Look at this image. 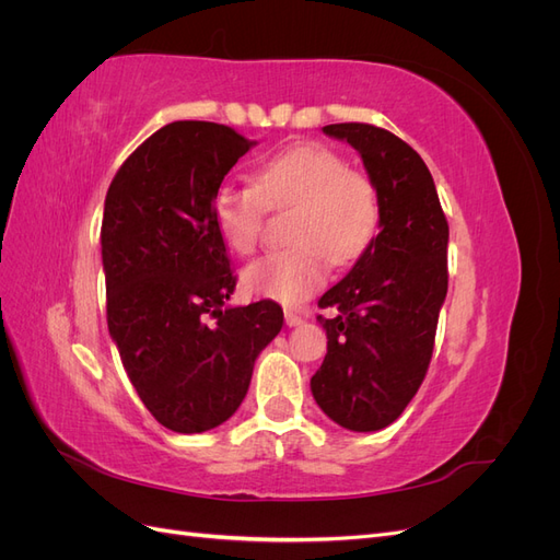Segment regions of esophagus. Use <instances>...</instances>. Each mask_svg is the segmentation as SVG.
<instances>
[{
	"label": "esophagus",
	"instance_id": "34e87169",
	"mask_svg": "<svg viewBox=\"0 0 560 560\" xmlns=\"http://www.w3.org/2000/svg\"><path fill=\"white\" fill-rule=\"evenodd\" d=\"M284 322H287V327H299L303 319H301V315L294 313V311H284Z\"/></svg>",
	"mask_w": 560,
	"mask_h": 560
}]
</instances>
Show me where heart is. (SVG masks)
Wrapping results in <instances>:
<instances>
[{
    "instance_id": "b5f03b06",
    "label": "heart",
    "mask_w": 560,
    "mask_h": 560,
    "mask_svg": "<svg viewBox=\"0 0 560 560\" xmlns=\"http://www.w3.org/2000/svg\"><path fill=\"white\" fill-rule=\"evenodd\" d=\"M266 206L292 208L290 249L270 252L249 264L243 287L264 299L299 303L327 280V259L348 266L374 241L381 206L364 175L348 171L336 151L299 144L259 163L252 184H222L212 194V222L224 243L238 254L259 243Z\"/></svg>"
}]
</instances>
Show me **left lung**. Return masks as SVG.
I'll return each instance as SVG.
<instances>
[{"label":"left lung","instance_id":"1","mask_svg":"<svg viewBox=\"0 0 560 560\" xmlns=\"http://www.w3.org/2000/svg\"><path fill=\"white\" fill-rule=\"evenodd\" d=\"M322 130L358 149L378 194L381 231L317 301L338 315H317L327 354L311 389L341 428L376 432L401 416L428 374L448 290V222L425 161L397 135L369 124Z\"/></svg>","mask_w":560,"mask_h":560}]
</instances>
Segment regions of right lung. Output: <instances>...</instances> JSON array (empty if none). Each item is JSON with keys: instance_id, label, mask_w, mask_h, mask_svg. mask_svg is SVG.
<instances>
[{"instance_id": "1", "label": "right lung", "mask_w": 560, "mask_h": 560, "mask_svg": "<svg viewBox=\"0 0 560 560\" xmlns=\"http://www.w3.org/2000/svg\"><path fill=\"white\" fill-rule=\"evenodd\" d=\"M254 144L222 124H167L118 167L105 198L112 341L151 416L179 434L238 411L254 360L282 329L270 299L224 306L235 276L212 194Z\"/></svg>"}]
</instances>
